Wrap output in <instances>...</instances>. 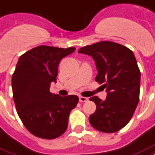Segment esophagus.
Listing matches in <instances>:
<instances>
[{"instance_id": "obj_1", "label": "esophagus", "mask_w": 155, "mask_h": 155, "mask_svg": "<svg viewBox=\"0 0 155 155\" xmlns=\"http://www.w3.org/2000/svg\"><path fill=\"white\" fill-rule=\"evenodd\" d=\"M79 99H80V102H85V101H87L88 100V97H81V96L79 97Z\"/></svg>"}]
</instances>
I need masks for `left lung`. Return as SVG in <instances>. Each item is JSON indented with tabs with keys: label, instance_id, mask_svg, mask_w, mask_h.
I'll return each mask as SVG.
<instances>
[{
	"label": "left lung",
	"instance_id": "obj_1",
	"mask_svg": "<svg viewBox=\"0 0 155 155\" xmlns=\"http://www.w3.org/2000/svg\"><path fill=\"white\" fill-rule=\"evenodd\" d=\"M89 55L96 64L95 80L106 88V100L89 98L96 111L89 116L92 127L100 132L115 133L126 126L139 101L140 72L135 55L129 49L110 41H101L79 49Z\"/></svg>",
	"mask_w": 155,
	"mask_h": 155
}]
</instances>
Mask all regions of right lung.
<instances>
[{
    "label": "right lung",
    "mask_w": 155,
    "mask_h": 155,
    "mask_svg": "<svg viewBox=\"0 0 155 155\" xmlns=\"http://www.w3.org/2000/svg\"><path fill=\"white\" fill-rule=\"evenodd\" d=\"M75 50L41 45L18 58L12 75L14 101L22 124L35 137L54 139L67 130L70 112L79 97L53 94L49 88L52 82H57L60 61Z\"/></svg>",
    "instance_id": "1"
}]
</instances>
